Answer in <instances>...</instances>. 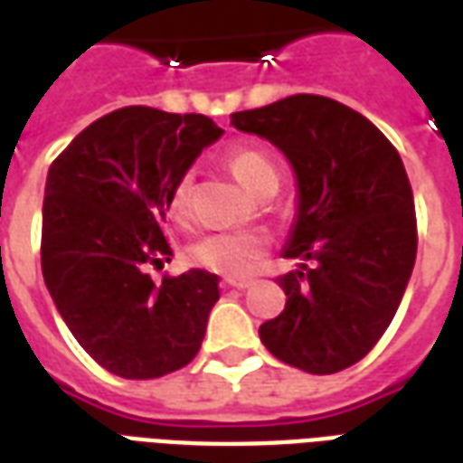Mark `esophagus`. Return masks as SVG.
Here are the masks:
<instances>
[{
    "mask_svg": "<svg viewBox=\"0 0 463 463\" xmlns=\"http://www.w3.org/2000/svg\"><path fill=\"white\" fill-rule=\"evenodd\" d=\"M225 290H248L250 288V282H241V280H222L221 282Z\"/></svg>",
    "mask_w": 463,
    "mask_h": 463,
    "instance_id": "1",
    "label": "esophagus"
}]
</instances>
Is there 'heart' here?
<instances>
[{"label":"heart","instance_id":"1","mask_svg":"<svg viewBox=\"0 0 463 463\" xmlns=\"http://www.w3.org/2000/svg\"><path fill=\"white\" fill-rule=\"evenodd\" d=\"M228 168L238 178L245 191L258 193L278 181V165L260 151H232L228 156ZM193 181L191 175H181L173 185L171 198H168V211L175 221L188 218L191 208ZM268 250V238L258 231H228L205 235L191 248V260L203 270L218 272L225 278H248L258 270L262 255Z\"/></svg>","mask_w":463,"mask_h":463}]
</instances>
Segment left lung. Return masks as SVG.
I'll return each mask as SVG.
<instances>
[{"label":"left lung","instance_id":"1","mask_svg":"<svg viewBox=\"0 0 463 463\" xmlns=\"http://www.w3.org/2000/svg\"><path fill=\"white\" fill-rule=\"evenodd\" d=\"M285 153L295 171L298 213L278 278L285 310L260 325L275 357L310 374L352 367L397 312L417 260L414 195L387 136L349 106L298 94L231 114Z\"/></svg>","mask_w":463,"mask_h":463}]
</instances>
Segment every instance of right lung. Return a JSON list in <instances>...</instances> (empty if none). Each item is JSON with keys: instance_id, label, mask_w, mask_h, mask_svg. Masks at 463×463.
I'll use <instances>...</instances> for the list:
<instances>
[{"instance_id": "right-lung-1", "label": "right lung", "mask_w": 463, "mask_h": 463, "mask_svg": "<svg viewBox=\"0 0 463 463\" xmlns=\"http://www.w3.org/2000/svg\"><path fill=\"white\" fill-rule=\"evenodd\" d=\"M222 136L203 114L126 106L66 146L46 175L42 272L76 342L123 379H156L201 349L218 275L163 278V221L173 185Z\"/></svg>"}]
</instances>
